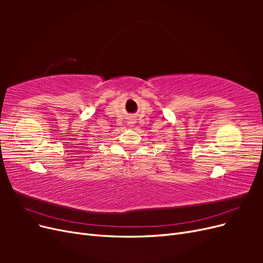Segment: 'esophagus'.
<instances>
[{"label":"esophagus","mask_w":263,"mask_h":263,"mask_svg":"<svg viewBox=\"0 0 263 263\" xmlns=\"http://www.w3.org/2000/svg\"><path fill=\"white\" fill-rule=\"evenodd\" d=\"M128 124H129V126H133V125L135 124V121H134V119H129V122H128Z\"/></svg>","instance_id":"1"}]
</instances>
